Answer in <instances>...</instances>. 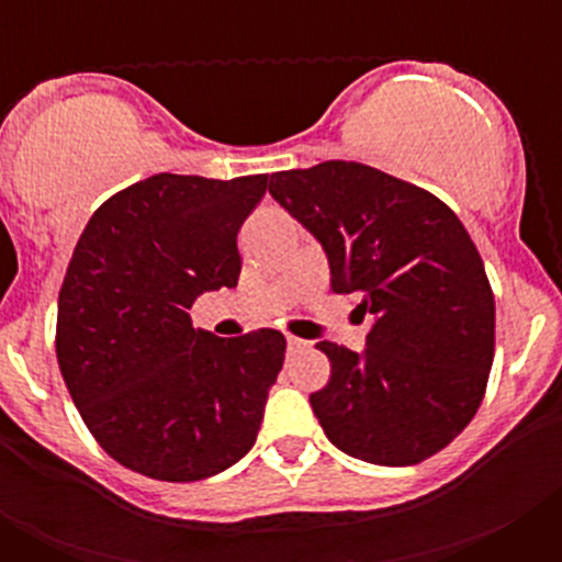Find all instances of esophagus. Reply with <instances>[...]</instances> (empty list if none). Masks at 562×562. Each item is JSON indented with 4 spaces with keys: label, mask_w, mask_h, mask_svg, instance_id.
Masks as SVG:
<instances>
[{
    "label": "esophagus",
    "mask_w": 562,
    "mask_h": 562,
    "mask_svg": "<svg viewBox=\"0 0 562 562\" xmlns=\"http://www.w3.org/2000/svg\"><path fill=\"white\" fill-rule=\"evenodd\" d=\"M306 349V340H301V337H286V351L290 355H295V351H304Z\"/></svg>",
    "instance_id": "1"
}]
</instances>
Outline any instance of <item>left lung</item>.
<instances>
[{
    "mask_svg": "<svg viewBox=\"0 0 562 562\" xmlns=\"http://www.w3.org/2000/svg\"><path fill=\"white\" fill-rule=\"evenodd\" d=\"M270 193L321 241L331 292H357L374 317L362 351L317 342L331 376L310 402L326 439L382 467L448 448L479 411L495 355V297L459 216L346 160L272 173Z\"/></svg>",
    "mask_w": 562,
    "mask_h": 562,
    "instance_id": "left-lung-1",
    "label": "left lung"
}]
</instances>
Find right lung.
I'll return each mask as SVG.
<instances>
[{"mask_svg":"<svg viewBox=\"0 0 562 562\" xmlns=\"http://www.w3.org/2000/svg\"><path fill=\"white\" fill-rule=\"evenodd\" d=\"M265 191L267 173H154L78 238L58 292V369L98 445L134 473L211 479L256 445L284 335L225 340L193 329L188 310L236 286L238 227Z\"/></svg>","mask_w":562,"mask_h":562,"instance_id":"add662e5","label":"right lung"}]
</instances>
